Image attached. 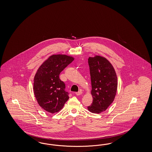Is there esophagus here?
<instances>
[{
  "label": "esophagus",
  "instance_id": "esophagus-1",
  "mask_svg": "<svg viewBox=\"0 0 152 152\" xmlns=\"http://www.w3.org/2000/svg\"><path fill=\"white\" fill-rule=\"evenodd\" d=\"M82 91H79L78 92H75V94L77 95V96H79V95H81L82 94Z\"/></svg>",
  "mask_w": 152,
  "mask_h": 152
}]
</instances>
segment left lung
<instances>
[{
	"instance_id": "1",
	"label": "left lung",
	"mask_w": 152,
	"mask_h": 152,
	"mask_svg": "<svg viewBox=\"0 0 152 152\" xmlns=\"http://www.w3.org/2000/svg\"><path fill=\"white\" fill-rule=\"evenodd\" d=\"M93 98L88 110L92 113L100 114L106 110L115 99L118 88V78L115 69L106 58L95 55L89 57Z\"/></svg>"
}]
</instances>
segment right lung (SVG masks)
Masks as SVG:
<instances>
[{"label":"right lung","mask_w":152,"mask_h":152,"mask_svg":"<svg viewBox=\"0 0 152 152\" xmlns=\"http://www.w3.org/2000/svg\"><path fill=\"white\" fill-rule=\"evenodd\" d=\"M74 60L72 56L53 55L37 69L33 91L39 105L46 111L51 114L58 113L69 100V93L64 90L65 84L59 75Z\"/></svg>","instance_id":"1"}]
</instances>
